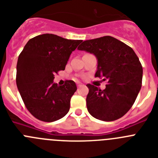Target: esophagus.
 <instances>
[{
    "label": "esophagus",
    "instance_id": "obj_1",
    "mask_svg": "<svg viewBox=\"0 0 158 158\" xmlns=\"http://www.w3.org/2000/svg\"><path fill=\"white\" fill-rule=\"evenodd\" d=\"M84 85L82 83H81V82H77V87L78 88H80V87H82Z\"/></svg>",
    "mask_w": 158,
    "mask_h": 158
}]
</instances>
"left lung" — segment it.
Returning a JSON list of instances; mask_svg holds the SVG:
<instances>
[{"instance_id": "left-lung-1", "label": "left lung", "mask_w": 158, "mask_h": 158, "mask_svg": "<svg viewBox=\"0 0 158 158\" xmlns=\"http://www.w3.org/2000/svg\"><path fill=\"white\" fill-rule=\"evenodd\" d=\"M78 50L97 58L96 77L104 78V90L88 84L86 98L90 115L100 120H116L132 107L142 87V66L133 49L111 36L84 41Z\"/></svg>"}]
</instances>
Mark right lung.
Instances as JSON below:
<instances>
[{
  "label": "right lung",
  "instance_id": "obj_1",
  "mask_svg": "<svg viewBox=\"0 0 158 158\" xmlns=\"http://www.w3.org/2000/svg\"><path fill=\"white\" fill-rule=\"evenodd\" d=\"M81 42L43 34L31 39L19 54L16 85L27 109L38 119L54 122L69 111L76 84L65 81L58 86L53 81L55 73L65 69L71 53Z\"/></svg>",
  "mask_w": 158,
  "mask_h": 158
}]
</instances>
